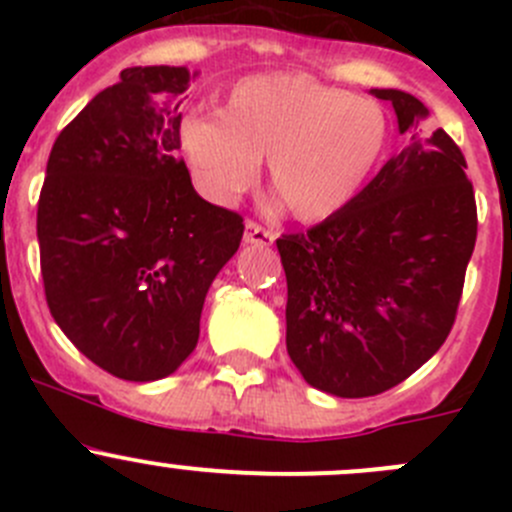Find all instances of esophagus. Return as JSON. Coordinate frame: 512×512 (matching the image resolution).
Here are the masks:
<instances>
[{
  "label": "esophagus",
  "mask_w": 512,
  "mask_h": 512,
  "mask_svg": "<svg viewBox=\"0 0 512 512\" xmlns=\"http://www.w3.org/2000/svg\"><path fill=\"white\" fill-rule=\"evenodd\" d=\"M242 240H245L247 245H272V242H275V235H272V230L255 223V220H247Z\"/></svg>",
  "instance_id": "34e87169"
}]
</instances>
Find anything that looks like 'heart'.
<instances>
[{
    "label": "heart",
    "mask_w": 512,
    "mask_h": 512,
    "mask_svg": "<svg viewBox=\"0 0 512 512\" xmlns=\"http://www.w3.org/2000/svg\"><path fill=\"white\" fill-rule=\"evenodd\" d=\"M386 143L379 103L294 71L247 76L223 96L218 116L193 113L180 123V148L205 198L235 200L267 158L270 190L302 223L347 208Z\"/></svg>",
    "instance_id": "heart-1"
}]
</instances>
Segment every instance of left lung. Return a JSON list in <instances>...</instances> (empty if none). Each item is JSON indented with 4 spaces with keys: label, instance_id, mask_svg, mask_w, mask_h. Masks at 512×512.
I'll return each instance as SVG.
<instances>
[{
    "label": "left lung",
    "instance_id": "left-lung-1",
    "mask_svg": "<svg viewBox=\"0 0 512 512\" xmlns=\"http://www.w3.org/2000/svg\"><path fill=\"white\" fill-rule=\"evenodd\" d=\"M409 143L332 218L277 240L287 275V354L309 386L342 399L384 394L441 349L456 322L478 235L466 158L426 106L396 89Z\"/></svg>",
    "mask_w": 512,
    "mask_h": 512
}]
</instances>
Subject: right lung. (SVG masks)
<instances>
[{
  "label": "right lung",
  "instance_id": "add662e5",
  "mask_svg": "<svg viewBox=\"0 0 512 512\" xmlns=\"http://www.w3.org/2000/svg\"><path fill=\"white\" fill-rule=\"evenodd\" d=\"M195 76V74H193ZM185 66H133L59 133L36 210L49 312L86 359L126 381L173 374L242 218L195 193L180 151Z\"/></svg>",
  "mask_w": 512,
  "mask_h": 512
}]
</instances>
